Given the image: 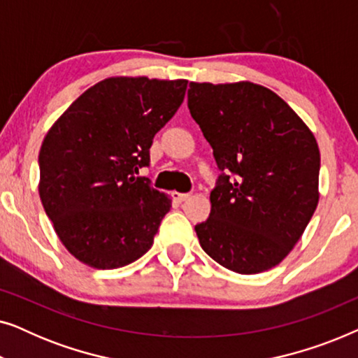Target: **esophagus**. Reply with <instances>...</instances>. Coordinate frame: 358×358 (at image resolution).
<instances>
[{
	"instance_id": "esophagus-1",
	"label": "esophagus",
	"mask_w": 358,
	"mask_h": 358,
	"mask_svg": "<svg viewBox=\"0 0 358 358\" xmlns=\"http://www.w3.org/2000/svg\"><path fill=\"white\" fill-rule=\"evenodd\" d=\"M173 199L176 202H184V200L189 199V194H182V192H173Z\"/></svg>"
}]
</instances>
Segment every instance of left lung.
<instances>
[{
  "label": "left lung",
  "mask_w": 358,
  "mask_h": 358,
  "mask_svg": "<svg viewBox=\"0 0 358 358\" xmlns=\"http://www.w3.org/2000/svg\"><path fill=\"white\" fill-rule=\"evenodd\" d=\"M187 106L222 171L210 217L195 224L200 246L238 273L275 267L320 199L315 135L282 97L254 83H190Z\"/></svg>",
  "instance_id": "8db88e82"
}]
</instances>
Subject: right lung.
<instances>
[{"label":"right lung","mask_w":358,"mask_h":358,"mask_svg":"<svg viewBox=\"0 0 358 358\" xmlns=\"http://www.w3.org/2000/svg\"><path fill=\"white\" fill-rule=\"evenodd\" d=\"M187 81L107 78L58 119L38 153L47 217L78 261L119 268L148 251L171 200L135 176L155 135L182 104Z\"/></svg>","instance_id":"1"}]
</instances>
